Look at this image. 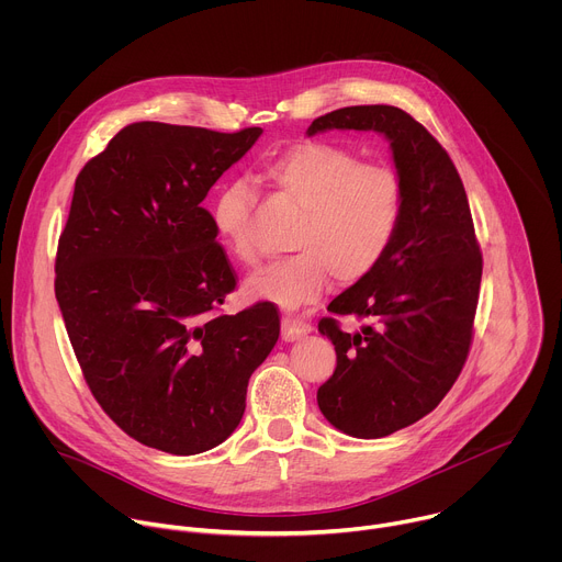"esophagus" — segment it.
I'll return each instance as SVG.
<instances>
[{
	"label": "esophagus",
	"instance_id": "esophagus-1",
	"mask_svg": "<svg viewBox=\"0 0 562 562\" xmlns=\"http://www.w3.org/2000/svg\"><path fill=\"white\" fill-rule=\"evenodd\" d=\"M311 323H306V319L297 317V315H284L282 317V340L286 342H293V340H300L302 336L311 334Z\"/></svg>",
	"mask_w": 562,
	"mask_h": 562
}]
</instances>
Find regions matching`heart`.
<instances>
[{
    "mask_svg": "<svg viewBox=\"0 0 562 562\" xmlns=\"http://www.w3.org/2000/svg\"><path fill=\"white\" fill-rule=\"evenodd\" d=\"M267 182L302 209L293 256L251 276L245 291L282 308L313 304L331 276L342 284L367 278L386 256L405 213V182L384 162H360L338 144L304 142L276 155L265 167ZM249 189L224 184L211 202V222L224 247L245 265L256 262L247 233Z\"/></svg>",
    "mask_w": 562,
    "mask_h": 562,
    "instance_id": "b5f03b06",
    "label": "heart"
}]
</instances>
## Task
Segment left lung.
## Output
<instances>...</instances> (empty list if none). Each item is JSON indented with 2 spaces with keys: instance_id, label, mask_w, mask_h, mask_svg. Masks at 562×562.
Masks as SVG:
<instances>
[{
  "instance_id": "8db88e82",
  "label": "left lung",
  "mask_w": 562,
  "mask_h": 562,
  "mask_svg": "<svg viewBox=\"0 0 562 562\" xmlns=\"http://www.w3.org/2000/svg\"><path fill=\"white\" fill-rule=\"evenodd\" d=\"M382 133L405 182V213L382 262L331 304L364 325L345 334L336 317L317 331L338 356L317 389L325 418L353 438H384L434 412L460 375L473 338L483 256L462 180L440 142L397 106L331 111L306 135Z\"/></svg>"
}]
</instances>
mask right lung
<instances>
[{
  "instance_id": "right-lung-1",
  "label": "right lung",
  "mask_w": 562,
  "mask_h": 562,
  "mask_svg": "<svg viewBox=\"0 0 562 562\" xmlns=\"http://www.w3.org/2000/svg\"><path fill=\"white\" fill-rule=\"evenodd\" d=\"M260 135L128 124L79 171L59 235L55 297L91 393L124 434L173 456L235 431L280 336L271 302L217 313L237 276L202 206Z\"/></svg>"
}]
</instances>
